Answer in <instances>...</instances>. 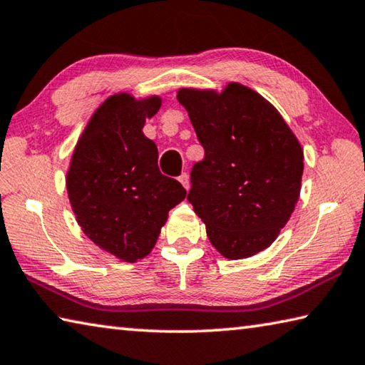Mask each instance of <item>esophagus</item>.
<instances>
[{"label":"esophagus","mask_w":365,"mask_h":365,"mask_svg":"<svg viewBox=\"0 0 365 365\" xmlns=\"http://www.w3.org/2000/svg\"><path fill=\"white\" fill-rule=\"evenodd\" d=\"M178 182L183 185L185 190H190V177H188L187 172H183V174L178 177Z\"/></svg>","instance_id":"34e87169"}]
</instances>
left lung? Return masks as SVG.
Wrapping results in <instances>:
<instances>
[{
	"label": "left lung",
	"mask_w": 365,
	"mask_h": 365,
	"mask_svg": "<svg viewBox=\"0 0 365 365\" xmlns=\"http://www.w3.org/2000/svg\"><path fill=\"white\" fill-rule=\"evenodd\" d=\"M204 160L191 169L188 201L209 241L230 260L273 242L300 196L303 151L273 105L246 86L222 94L180 89Z\"/></svg>",
	"instance_id": "left-lung-1"
}]
</instances>
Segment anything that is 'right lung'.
Segmentation results:
<instances>
[{"label":"right lung","mask_w":365,"mask_h":365,"mask_svg":"<svg viewBox=\"0 0 365 365\" xmlns=\"http://www.w3.org/2000/svg\"><path fill=\"white\" fill-rule=\"evenodd\" d=\"M160 97H108L73 151L67 191L79 227L98 247L134 263L155 247L168 212L187 196L158 168V148L143 135Z\"/></svg>","instance_id":"right-lung-1"}]
</instances>
